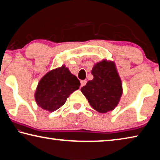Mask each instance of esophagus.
Masks as SVG:
<instances>
[{"instance_id": "1", "label": "esophagus", "mask_w": 160, "mask_h": 160, "mask_svg": "<svg viewBox=\"0 0 160 160\" xmlns=\"http://www.w3.org/2000/svg\"><path fill=\"white\" fill-rule=\"evenodd\" d=\"M80 83H81V87H83V86H85L86 85L87 81L86 80H81Z\"/></svg>"}]
</instances>
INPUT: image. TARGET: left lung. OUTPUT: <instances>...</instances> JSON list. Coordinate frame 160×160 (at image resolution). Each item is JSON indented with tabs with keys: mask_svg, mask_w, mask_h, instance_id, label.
Segmentation results:
<instances>
[{
	"mask_svg": "<svg viewBox=\"0 0 160 160\" xmlns=\"http://www.w3.org/2000/svg\"><path fill=\"white\" fill-rule=\"evenodd\" d=\"M92 74L94 78L81 88V92L98 112L113 110L122 94V84L114 63L102 61L94 66Z\"/></svg>",
	"mask_w": 160,
	"mask_h": 160,
	"instance_id": "left-lung-1",
	"label": "left lung"
}]
</instances>
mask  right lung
Returning a JSON list of instances; mask_svg holds the SVG:
<instances>
[{
  "mask_svg": "<svg viewBox=\"0 0 160 160\" xmlns=\"http://www.w3.org/2000/svg\"><path fill=\"white\" fill-rule=\"evenodd\" d=\"M80 80L63 66L48 72L39 81L35 92L37 104L53 112L63 106L70 94L79 89Z\"/></svg>",
  "mask_w": 160,
  "mask_h": 160,
  "instance_id": "right-lung-1",
  "label": "right lung"
}]
</instances>
